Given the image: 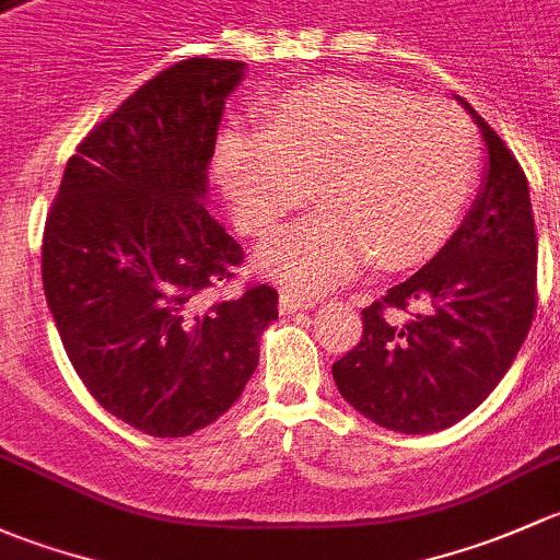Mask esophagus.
<instances>
[{"instance_id":"1","label":"esophagus","mask_w":560,"mask_h":560,"mask_svg":"<svg viewBox=\"0 0 560 560\" xmlns=\"http://www.w3.org/2000/svg\"><path fill=\"white\" fill-rule=\"evenodd\" d=\"M310 307H313V302H310V299L296 296V293H288V291L280 293V313L282 315L302 313V310H310Z\"/></svg>"}]
</instances>
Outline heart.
<instances>
[{
    "instance_id": "heart-1",
    "label": "heart",
    "mask_w": 560,
    "mask_h": 560,
    "mask_svg": "<svg viewBox=\"0 0 560 560\" xmlns=\"http://www.w3.org/2000/svg\"><path fill=\"white\" fill-rule=\"evenodd\" d=\"M218 177L253 234L278 226L318 186L326 207L272 234L256 264L293 291L323 293L372 258L383 269L429 258L475 188L477 140L451 102L320 80L280 96L264 131L223 135Z\"/></svg>"
}]
</instances>
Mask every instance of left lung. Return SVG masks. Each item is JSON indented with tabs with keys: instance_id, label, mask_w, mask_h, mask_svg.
I'll return each mask as SVG.
<instances>
[{
	"instance_id": "left-lung-1",
	"label": "left lung",
	"mask_w": 560,
	"mask_h": 560,
	"mask_svg": "<svg viewBox=\"0 0 560 560\" xmlns=\"http://www.w3.org/2000/svg\"><path fill=\"white\" fill-rule=\"evenodd\" d=\"M458 102L488 151L480 194L423 269L361 310V342L331 366L345 401L399 434L442 431L480 407L537 313L528 180L501 137Z\"/></svg>"
}]
</instances>
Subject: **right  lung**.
Segmentation results:
<instances>
[{
	"label": "right lung",
	"instance_id": "add662e5",
	"mask_svg": "<svg viewBox=\"0 0 560 560\" xmlns=\"http://www.w3.org/2000/svg\"><path fill=\"white\" fill-rule=\"evenodd\" d=\"M229 59H186L137 89L67 161L45 221L43 285L89 394L151 436H188L221 418L258 366L278 291L234 278L240 242L207 212V166Z\"/></svg>",
	"mask_w": 560,
	"mask_h": 560
}]
</instances>
